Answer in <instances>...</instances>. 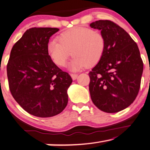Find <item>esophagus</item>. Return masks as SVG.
Wrapping results in <instances>:
<instances>
[{"mask_svg": "<svg viewBox=\"0 0 150 150\" xmlns=\"http://www.w3.org/2000/svg\"><path fill=\"white\" fill-rule=\"evenodd\" d=\"M70 76H71V79H72L73 80L76 79H77V76H78V75L76 74H71Z\"/></svg>", "mask_w": 150, "mask_h": 150, "instance_id": "34e87169", "label": "esophagus"}]
</instances>
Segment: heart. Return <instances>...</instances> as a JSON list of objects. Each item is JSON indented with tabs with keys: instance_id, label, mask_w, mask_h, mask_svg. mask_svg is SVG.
Instances as JSON below:
<instances>
[{
	"instance_id": "heart-1",
	"label": "heart",
	"mask_w": 150,
	"mask_h": 150,
	"mask_svg": "<svg viewBox=\"0 0 150 150\" xmlns=\"http://www.w3.org/2000/svg\"><path fill=\"white\" fill-rule=\"evenodd\" d=\"M59 40H52L47 45L50 57L59 66L74 55L70 68L77 71L98 64L105 51V36L101 32L86 27H77L63 32Z\"/></svg>"
}]
</instances>
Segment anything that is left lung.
<instances>
[{"label": "left lung", "mask_w": 150, "mask_h": 150, "mask_svg": "<svg viewBox=\"0 0 150 150\" xmlns=\"http://www.w3.org/2000/svg\"><path fill=\"white\" fill-rule=\"evenodd\" d=\"M90 26L105 36V51L92 69L89 91L93 103L101 111L120 112L133 103L140 88L144 63L137 43L123 28L110 20Z\"/></svg>", "instance_id": "obj_1"}]
</instances>
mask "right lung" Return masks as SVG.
<instances>
[{
	"mask_svg": "<svg viewBox=\"0 0 150 150\" xmlns=\"http://www.w3.org/2000/svg\"><path fill=\"white\" fill-rule=\"evenodd\" d=\"M59 29L32 28L16 42L6 66L8 87L17 103L30 114L48 118L59 114L68 101L72 82L49 55V38Z\"/></svg>",
	"mask_w": 150,
	"mask_h": 150,
	"instance_id": "right-lung-1",
	"label": "right lung"
}]
</instances>
